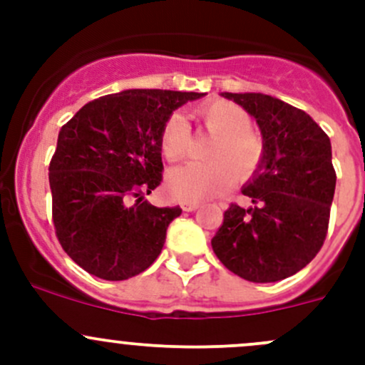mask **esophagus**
Listing matches in <instances>:
<instances>
[{"instance_id":"1","label":"esophagus","mask_w":365,"mask_h":365,"mask_svg":"<svg viewBox=\"0 0 365 365\" xmlns=\"http://www.w3.org/2000/svg\"><path fill=\"white\" fill-rule=\"evenodd\" d=\"M197 205L196 201H182V210H185V212H194V210H197Z\"/></svg>"}]
</instances>
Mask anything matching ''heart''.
I'll list each match as a JSON object with an SVG mask.
<instances>
[{"instance_id": "b5f03b06", "label": "heart", "mask_w": 365, "mask_h": 365, "mask_svg": "<svg viewBox=\"0 0 365 365\" xmlns=\"http://www.w3.org/2000/svg\"><path fill=\"white\" fill-rule=\"evenodd\" d=\"M194 116L200 127L215 135L208 148L210 162H190L169 171L165 187L169 196L180 201H206L226 194L237 182L236 171L249 178L264 160V143L252 130L247 111L230 101L205 102ZM160 152L165 160L175 162L190 150V128L182 114L165 120L159 135Z\"/></svg>"}]
</instances>
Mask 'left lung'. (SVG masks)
Wrapping results in <instances>:
<instances>
[{"mask_svg":"<svg viewBox=\"0 0 365 365\" xmlns=\"http://www.w3.org/2000/svg\"><path fill=\"white\" fill-rule=\"evenodd\" d=\"M256 120L264 160L212 238L220 263L251 282H275L311 263L325 242L336 190L330 139L302 109L263 93H222Z\"/></svg>","mask_w":365,"mask_h":365,"instance_id":"1","label":"left lung"}]
</instances>
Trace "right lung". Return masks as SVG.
<instances>
[{"instance_id":"1","label":"right lung","mask_w":365,"mask_h":365,"mask_svg":"<svg viewBox=\"0 0 365 365\" xmlns=\"http://www.w3.org/2000/svg\"><path fill=\"white\" fill-rule=\"evenodd\" d=\"M203 95L125 90L88 102L61 127L49 164L53 222L88 274L125 281L159 257L182 213L145 201L162 182L159 135L175 109Z\"/></svg>"}]
</instances>
